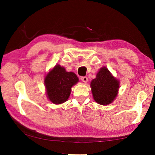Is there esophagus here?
I'll list each match as a JSON object with an SVG mask.
<instances>
[{"label": "esophagus", "instance_id": "1", "mask_svg": "<svg viewBox=\"0 0 155 155\" xmlns=\"http://www.w3.org/2000/svg\"><path fill=\"white\" fill-rule=\"evenodd\" d=\"M81 80L82 81L83 83H86L87 82L88 78H87V77H81Z\"/></svg>", "mask_w": 155, "mask_h": 155}]
</instances>
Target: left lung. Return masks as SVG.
<instances>
[{
	"label": "left lung",
	"instance_id": "obj_1",
	"mask_svg": "<svg viewBox=\"0 0 155 155\" xmlns=\"http://www.w3.org/2000/svg\"><path fill=\"white\" fill-rule=\"evenodd\" d=\"M93 98L97 103L107 105L114 101L118 94L120 81L114 77L106 67H102L91 81Z\"/></svg>",
	"mask_w": 155,
	"mask_h": 155
}]
</instances>
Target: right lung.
Returning <instances> with one entry per match:
<instances>
[{"mask_svg":"<svg viewBox=\"0 0 155 155\" xmlns=\"http://www.w3.org/2000/svg\"><path fill=\"white\" fill-rule=\"evenodd\" d=\"M78 81L74 72H67L64 67L55 65L44 77L47 98L55 104L65 103L69 98L72 87Z\"/></svg>","mask_w":155,"mask_h":155,"instance_id":"right-lung-1","label":"right lung"}]
</instances>
